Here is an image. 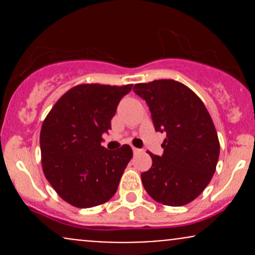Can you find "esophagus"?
<instances>
[{"mask_svg": "<svg viewBox=\"0 0 255 255\" xmlns=\"http://www.w3.org/2000/svg\"><path fill=\"white\" fill-rule=\"evenodd\" d=\"M133 152H134V153H140L141 150H139V148H136V147H133Z\"/></svg>", "mask_w": 255, "mask_h": 255, "instance_id": "34e87169", "label": "esophagus"}]
</instances>
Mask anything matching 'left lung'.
<instances>
[{"label": "left lung", "instance_id": "obj_1", "mask_svg": "<svg viewBox=\"0 0 255 255\" xmlns=\"http://www.w3.org/2000/svg\"><path fill=\"white\" fill-rule=\"evenodd\" d=\"M133 91L150 108L157 131H165L162 156L142 172L145 191L168 206H183L203 193L216 171L219 140L203 101L182 83L160 79L135 84Z\"/></svg>", "mask_w": 255, "mask_h": 255}]
</instances>
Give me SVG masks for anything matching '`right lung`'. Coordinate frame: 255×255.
<instances>
[{
	"label": "right lung",
	"mask_w": 255,
	"mask_h": 255,
	"mask_svg": "<svg viewBox=\"0 0 255 255\" xmlns=\"http://www.w3.org/2000/svg\"><path fill=\"white\" fill-rule=\"evenodd\" d=\"M131 86L77 85L58 99L44 120L39 137L43 172L57 194L73 206H98L118 191L133 151L129 145L107 150L101 141Z\"/></svg>",
	"instance_id": "1"
}]
</instances>
